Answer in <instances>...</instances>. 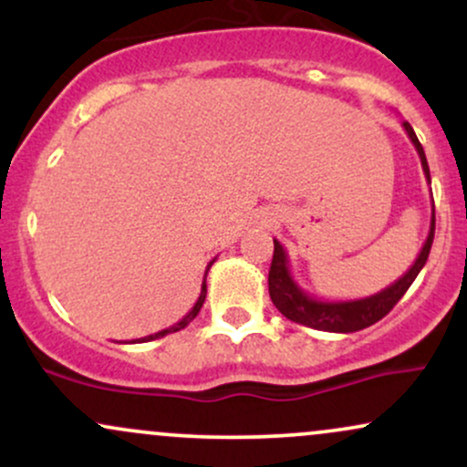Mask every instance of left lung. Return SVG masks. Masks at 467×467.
I'll return each instance as SVG.
<instances>
[{
    "label": "left lung",
    "mask_w": 467,
    "mask_h": 467,
    "mask_svg": "<svg viewBox=\"0 0 467 467\" xmlns=\"http://www.w3.org/2000/svg\"><path fill=\"white\" fill-rule=\"evenodd\" d=\"M404 131L409 133L410 142L415 144L417 153H420L421 169L426 180L431 182V169H428L426 153L417 140L415 131L409 122H401ZM432 239H435V203H432V217L428 237L423 241L420 254H417L415 264L409 267L406 275H401L398 281L390 283L382 292L373 294L367 298H356V301H320V298L309 296L305 289L294 281L292 272H289L287 252L275 239V256H272L270 276H267V287H270V298L276 305V309L292 323L312 327L318 331H334V334H351V331H360L364 327H371L378 320H382L390 309L398 305V301L406 294V289L412 285L421 267L426 265L428 254H431Z\"/></svg>",
    "instance_id": "obj_1"
}]
</instances>
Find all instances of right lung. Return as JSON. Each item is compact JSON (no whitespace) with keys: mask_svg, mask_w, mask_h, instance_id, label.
Wrapping results in <instances>:
<instances>
[{"mask_svg":"<svg viewBox=\"0 0 467 467\" xmlns=\"http://www.w3.org/2000/svg\"><path fill=\"white\" fill-rule=\"evenodd\" d=\"M215 264V259L211 261V264H208V267H206V275H208V270H211V265ZM206 275H203V281H202V292H200V298H197V303L192 305V309L189 314L184 316V318L182 320H178V323L175 325H171L169 329H162V331H158V334H151V336H144V337H138V340H133V342H149V340H155V337H164L166 334H175V331H180V329H184L186 325L191 323L192 318H195L197 314H200V309H202V305H203V301H206Z\"/></svg>","mask_w":467,"mask_h":467,"instance_id":"right-lung-1","label":"right lung"}]
</instances>
